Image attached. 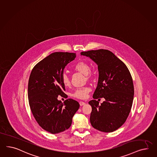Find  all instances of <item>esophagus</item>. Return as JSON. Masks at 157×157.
I'll return each mask as SVG.
<instances>
[{
	"mask_svg": "<svg viewBox=\"0 0 157 157\" xmlns=\"http://www.w3.org/2000/svg\"><path fill=\"white\" fill-rule=\"evenodd\" d=\"M79 104H80V106H83V105H85V103L84 102H82V101H80V102H79Z\"/></svg>",
	"mask_w": 157,
	"mask_h": 157,
	"instance_id": "esophagus-1",
	"label": "esophagus"
}]
</instances>
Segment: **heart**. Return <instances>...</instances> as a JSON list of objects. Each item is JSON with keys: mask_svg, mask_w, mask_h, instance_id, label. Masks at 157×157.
<instances>
[{"mask_svg": "<svg viewBox=\"0 0 157 157\" xmlns=\"http://www.w3.org/2000/svg\"><path fill=\"white\" fill-rule=\"evenodd\" d=\"M74 69L77 72H79L81 73L86 75L87 78H90L92 77L93 76L92 72L89 71H90L89 65L88 63L85 61H80L77 63L74 67ZM61 80L65 86H68L70 85V80L67 74L64 73L61 76ZM90 92V88L89 87L86 86L81 88L77 89L73 92L72 96L73 97H75L77 98L84 99L87 97L88 94Z\"/></svg>", "mask_w": 157, "mask_h": 157, "instance_id": "heart-1", "label": "heart"}]
</instances>
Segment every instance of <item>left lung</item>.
I'll return each mask as SVG.
<instances>
[{
  "label": "left lung",
  "mask_w": 157,
  "mask_h": 157,
  "mask_svg": "<svg viewBox=\"0 0 157 157\" xmlns=\"http://www.w3.org/2000/svg\"><path fill=\"white\" fill-rule=\"evenodd\" d=\"M98 65L97 86L90 101V124L94 129L106 133L120 128L126 120L133 104V79L126 65L113 53L106 49L82 52ZM103 97L101 105L95 99Z\"/></svg>",
  "instance_id": "obj_1"
}]
</instances>
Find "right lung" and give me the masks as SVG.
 <instances>
[{
    "mask_svg": "<svg viewBox=\"0 0 157 157\" xmlns=\"http://www.w3.org/2000/svg\"><path fill=\"white\" fill-rule=\"evenodd\" d=\"M76 56L75 53H52L39 62L30 74L28 97L31 110L41 128L52 134L69 129L80 107L71 98L63 103L57 100L58 96L65 94L61 80L64 69Z\"/></svg>",
    "mask_w": 157,
    "mask_h": 157,
    "instance_id": "1",
    "label": "right lung"
}]
</instances>
